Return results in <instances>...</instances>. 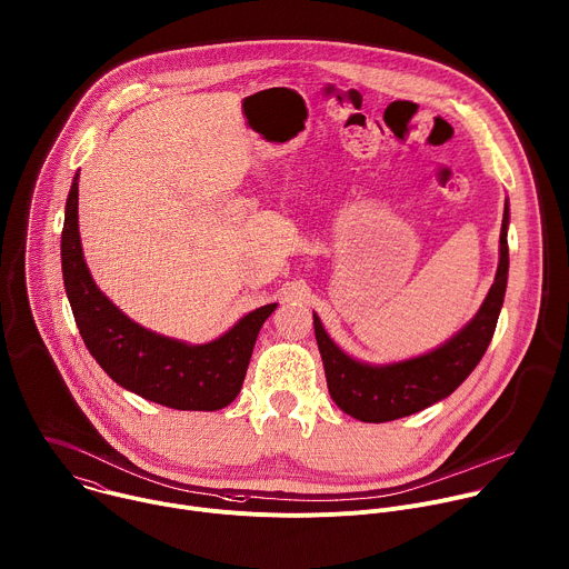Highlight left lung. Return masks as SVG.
<instances>
[{
  "label": "left lung",
  "instance_id": "obj_1",
  "mask_svg": "<svg viewBox=\"0 0 569 569\" xmlns=\"http://www.w3.org/2000/svg\"><path fill=\"white\" fill-rule=\"evenodd\" d=\"M509 208L505 203L502 228H500V261L496 279L476 312V317L440 348L387 363L370 366L348 357L323 330L317 315L315 337L323 359L328 393L332 402L348 416L361 422H391L398 418L413 416L447 396H451L469 372L482 359L505 301L507 272H509V248H507Z\"/></svg>",
  "mask_w": 569,
  "mask_h": 569
}]
</instances>
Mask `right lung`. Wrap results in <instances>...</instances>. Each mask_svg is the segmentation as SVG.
Masks as SVG:
<instances>
[{
	"label": "right lung",
	"instance_id": "obj_1",
	"mask_svg": "<svg viewBox=\"0 0 569 569\" xmlns=\"http://www.w3.org/2000/svg\"><path fill=\"white\" fill-rule=\"evenodd\" d=\"M78 178L62 228V277L78 330L102 370L122 389L178 411H219L241 391L252 348L277 303L246 315L210 343L189 346L156 335L120 312L96 286L78 230Z\"/></svg>",
	"mask_w": 569,
	"mask_h": 569
}]
</instances>
